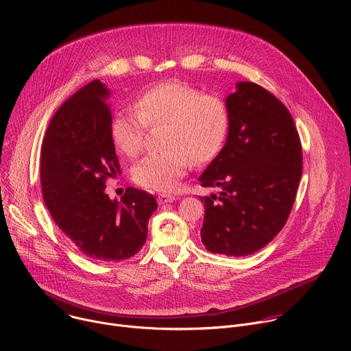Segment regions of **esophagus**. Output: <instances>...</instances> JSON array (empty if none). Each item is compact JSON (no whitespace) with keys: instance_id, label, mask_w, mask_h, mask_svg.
<instances>
[{"instance_id":"1","label":"esophagus","mask_w":351,"mask_h":351,"mask_svg":"<svg viewBox=\"0 0 351 351\" xmlns=\"http://www.w3.org/2000/svg\"><path fill=\"white\" fill-rule=\"evenodd\" d=\"M157 199H158V204H168V203L175 202L176 197L172 194H160Z\"/></svg>"}]
</instances>
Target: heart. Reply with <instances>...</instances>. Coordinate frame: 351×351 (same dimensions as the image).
I'll use <instances>...</instances> for the list:
<instances>
[{"label":"heart","instance_id":"heart-1","mask_svg":"<svg viewBox=\"0 0 351 351\" xmlns=\"http://www.w3.org/2000/svg\"><path fill=\"white\" fill-rule=\"evenodd\" d=\"M162 125L167 149L140 160L132 175L147 189L168 193L176 189L191 160L204 164L217 157L228 136L230 114L222 98L168 80L144 91L136 101V112H117L111 137L119 153L134 157L143 147L145 129Z\"/></svg>","mask_w":351,"mask_h":351}]
</instances>
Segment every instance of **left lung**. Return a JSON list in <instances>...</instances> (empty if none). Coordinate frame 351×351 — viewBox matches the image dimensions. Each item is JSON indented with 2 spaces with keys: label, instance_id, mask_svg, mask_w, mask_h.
<instances>
[{
  "label": "left lung",
  "instance_id": "left-lung-1",
  "mask_svg": "<svg viewBox=\"0 0 351 351\" xmlns=\"http://www.w3.org/2000/svg\"><path fill=\"white\" fill-rule=\"evenodd\" d=\"M225 103L226 143L198 178L221 191L202 197L199 234L210 253L244 257L285 226L303 173L302 143L287 108L264 87L239 82Z\"/></svg>",
  "mask_w": 351,
  "mask_h": 351
}]
</instances>
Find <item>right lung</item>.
<instances>
[{
	"label": "right lung",
	"mask_w": 351,
	"mask_h": 351,
	"mask_svg": "<svg viewBox=\"0 0 351 351\" xmlns=\"http://www.w3.org/2000/svg\"><path fill=\"white\" fill-rule=\"evenodd\" d=\"M111 91L93 80L60 107L41 147L44 203L80 253L94 261H122L137 254L147 239L154 195L128 187L111 199L106 182L121 173L111 137Z\"/></svg>",
	"instance_id": "right-lung-1"
}]
</instances>
